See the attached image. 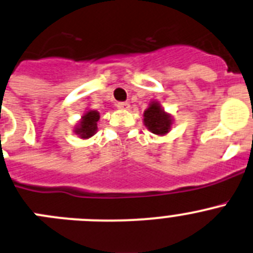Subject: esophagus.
Here are the masks:
<instances>
[{
  "label": "esophagus",
  "instance_id": "34e87169",
  "mask_svg": "<svg viewBox=\"0 0 253 253\" xmlns=\"http://www.w3.org/2000/svg\"><path fill=\"white\" fill-rule=\"evenodd\" d=\"M117 109H121V110H128L129 109V104L128 102H117L116 104Z\"/></svg>",
  "mask_w": 253,
  "mask_h": 253
}]
</instances>
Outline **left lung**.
Wrapping results in <instances>:
<instances>
[{
  "instance_id": "obj_1",
  "label": "left lung",
  "mask_w": 253,
  "mask_h": 253,
  "mask_svg": "<svg viewBox=\"0 0 253 253\" xmlns=\"http://www.w3.org/2000/svg\"><path fill=\"white\" fill-rule=\"evenodd\" d=\"M143 116L144 125L152 133L166 134L168 129L170 128V117L161 109V106L157 102H152L151 106L144 111Z\"/></svg>"
}]
</instances>
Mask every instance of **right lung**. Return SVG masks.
I'll return each mask as SVG.
<instances>
[{
    "instance_id": "obj_1",
    "label": "right lung",
    "mask_w": 253,
    "mask_h": 253,
    "mask_svg": "<svg viewBox=\"0 0 253 253\" xmlns=\"http://www.w3.org/2000/svg\"><path fill=\"white\" fill-rule=\"evenodd\" d=\"M100 115L97 111H89L84 117L83 121L80 122V126L77 128V133L80 134L82 138H89L96 132L97 124Z\"/></svg>"
}]
</instances>
